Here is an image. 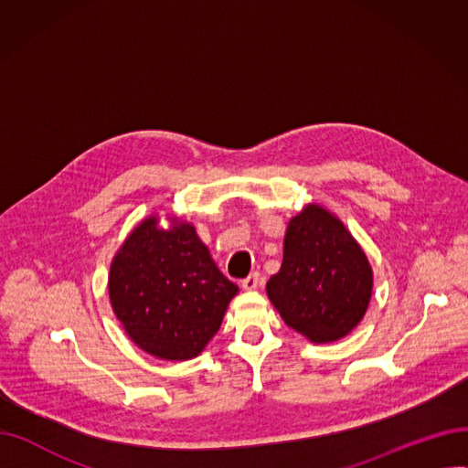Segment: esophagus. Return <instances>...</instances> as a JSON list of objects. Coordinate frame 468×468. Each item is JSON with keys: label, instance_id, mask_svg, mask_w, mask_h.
Listing matches in <instances>:
<instances>
[{"label": "esophagus", "instance_id": "esophagus-1", "mask_svg": "<svg viewBox=\"0 0 468 468\" xmlns=\"http://www.w3.org/2000/svg\"><path fill=\"white\" fill-rule=\"evenodd\" d=\"M260 273H250L247 279H242L240 281V286L244 288V290H256L258 286H260Z\"/></svg>", "mask_w": 468, "mask_h": 468}]
</instances>
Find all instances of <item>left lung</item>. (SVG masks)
<instances>
[{"label":"left lung","mask_w":468,"mask_h":468,"mask_svg":"<svg viewBox=\"0 0 468 468\" xmlns=\"http://www.w3.org/2000/svg\"><path fill=\"white\" fill-rule=\"evenodd\" d=\"M372 288L370 261L339 218L307 205L288 221L267 296L290 328L313 343L346 337L362 321Z\"/></svg>","instance_id":"obj_1"}]
</instances>
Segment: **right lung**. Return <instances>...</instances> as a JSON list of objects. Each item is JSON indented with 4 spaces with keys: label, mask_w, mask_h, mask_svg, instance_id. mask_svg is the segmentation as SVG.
Returning <instances> with one entry per match:
<instances>
[{
    "label": "right lung",
    "mask_w": 468,
    "mask_h": 468,
    "mask_svg": "<svg viewBox=\"0 0 468 468\" xmlns=\"http://www.w3.org/2000/svg\"><path fill=\"white\" fill-rule=\"evenodd\" d=\"M159 228L150 216L113 256L108 292L136 346L163 360L201 355L221 326L239 286L221 275L187 221Z\"/></svg>",
    "instance_id": "obj_1"
}]
</instances>
